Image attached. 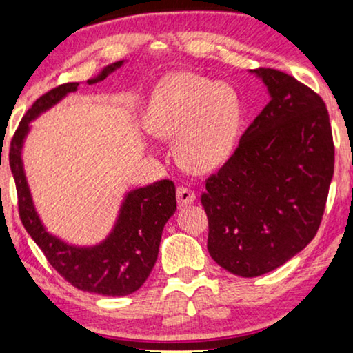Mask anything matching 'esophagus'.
Instances as JSON below:
<instances>
[{
  "instance_id": "1",
  "label": "esophagus",
  "mask_w": 353,
  "mask_h": 353,
  "mask_svg": "<svg viewBox=\"0 0 353 353\" xmlns=\"http://www.w3.org/2000/svg\"><path fill=\"white\" fill-rule=\"evenodd\" d=\"M176 201L181 207L191 205L192 202L196 201V192L191 191L190 188H186V186H180L176 190Z\"/></svg>"
}]
</instances>
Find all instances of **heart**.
<instances>
[{"label":"heart","instance_id":"obj_1","mask_svg":"<svg viewBox=\"0 0 353 353\" xmlns=\"http://www.w3.org/2000/svg\"><path fill=\"white\" fill-rule=\"evenodd\" d=\"M149 130L173 139L178 159L192 172H212L230 161L243 127V105L230 83L183 72L154 91Z\"/></svg>","mask_w":353,"mask_h":353}]
</instances>
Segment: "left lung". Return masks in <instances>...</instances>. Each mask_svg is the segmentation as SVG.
Returning a JSON list of instances; mask_svg holds the SVG:
<instances>
[{
    "label": "left lung",
    "instance_id": "8db88e82",
    "mask_svg": "<svg viewBox=\"0 0 353 353\" xmlns=\"http://www.w3.org/2000/svg\"><path fill=\"white\" fill-rule=\"evenodd\" d=\"M270 101L201 197L210 257L226 272H273L315 238L334 173V144L323 99L294 77L250 70Z\"/></svg>",
    "mask_w": 353,
    "mask_h": 353
}]
</instances>
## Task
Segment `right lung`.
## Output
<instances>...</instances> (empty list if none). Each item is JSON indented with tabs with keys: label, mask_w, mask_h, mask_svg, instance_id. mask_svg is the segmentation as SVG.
I'll return each mask as SVG.
<instances>
[{
	"label": "right lung",
	"mask_w": 353,
	"mask_h": 353,
	"mask_svg": "<svg viewBox=\"0 0 353 353\" xmlns=\"http://www.w3.org/2000/svg\"><path fill=\"white\" fill-rule=\"evenodd\" d=\"M122 65L123 61L114 62L86 83L103 81ZM79 85L77 81L64 83L40 96L14 133L9 146V165L17 188L19 215L51 267L72 286L101 296H128L143 286L157 260L163 226L176 210L173 181L161 180L128 191L105 239L94 245H74L48 233L33 204L23 170L22 149L30 132V122L77 91Z\"/></svg>",
	"instance_id": "right-lung-1"
}]
</instances>
